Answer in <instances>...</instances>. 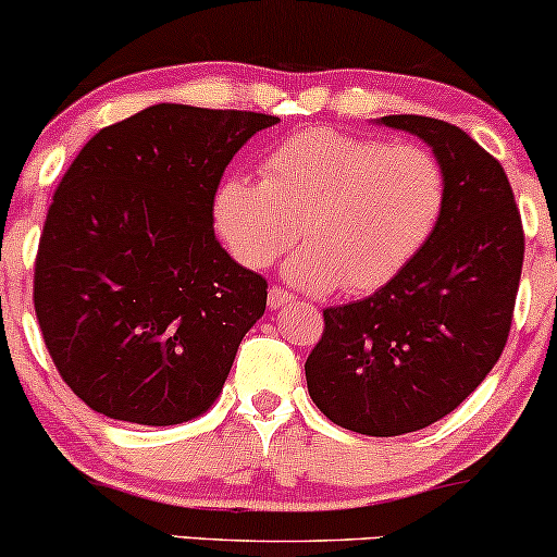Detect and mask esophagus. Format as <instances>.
<instances>
[{"mask_svg": "<svg viewBox=\"0 0 557 557\" xmlns=\"http://www.w3.org/2000/svg\"><path fill=\"white\" fill-rule=\"evenodd\" d=\"M293 300V296L287 290H283V287L272 285L270 287V309H283V306H287Z\"/></svg>", "mask_w": 557, "mask_h": 557, "instance_id": "obj_1", "label": "esophagus"}]
</instances>
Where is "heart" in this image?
<instances>
[{
	"label": "heart",
	"mask_w": 557,
	"mask_h": 557,
	"mask_svg": "<svg viewBox=\"0 0 557 557\" xmlns=\"http://www.w3.org/2000/svg\"><path fill=\"white\" fill-rule=\"evenodd\" d=\"M264 181L233 175L214 225L240 264L264 270L298 235L285 277L309 293H372L419 257L445 214L447 177L417 144L309 127L274 146Z\"/></svg>",
	"instance_id": "heart-1"
}]
</instances>
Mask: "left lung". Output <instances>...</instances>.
Instances as JSON below:
<instances>
[{
    "mask_svg": "<svg viewBox=\"0 0 557 557\" xmlns=\"http://www.w3.org/2000/svg\"><path fill=\"white\" fill-rule=\"evenodd\" d=\"M380 125L419 136L440 159L445 214L398 277L374 296L324 309L306 385L337 426L395 437L456 411L500 359L523 227L503 164L461 127L421 114H389Z\"/></svg>",
    "mask_w": 557,
    "mask_h": 557,
    "instance_id": "left-lung-1",
    "label": "left lung"
}]
</instances>
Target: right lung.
Returning <instances> with one entry per match:
<instances>
[{
  "instance_id": "1",
  "label": "right lung",
  "mask_w": 557,
  "mask_h": 557,
  "mask_svg": "<svg viewBox=\"0 0 557 557\" xmlns=\"http://www.w3.org/2000/svg\"><path fill=\"white\" fill-rule=\"evenodd\" d=\"M280 117L154 104L101 127L57 185L34 306L57 372L94 411L170 426L222 393L267 280L214 235L222 172Z\"/></svg>"
}]
</instances>
